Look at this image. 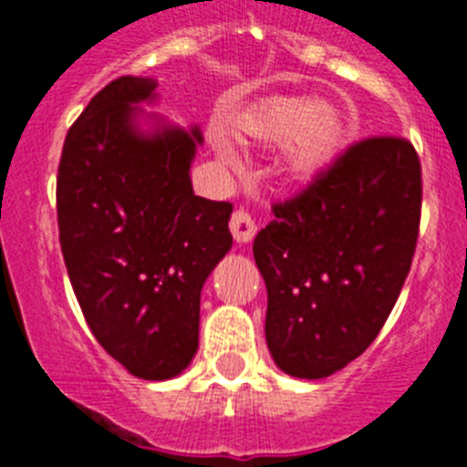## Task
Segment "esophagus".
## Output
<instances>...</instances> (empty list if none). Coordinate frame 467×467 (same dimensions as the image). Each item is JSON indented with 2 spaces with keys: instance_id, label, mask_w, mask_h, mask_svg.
I'll return each mask as SVG.
<instances>
[{
  "instance_id": "obj_1",
  "label": "esophagus",
  "mask_w": 467,
  "mask_h": 467,
  "mask_svg": "<svg viewBox=\"0 0 467 467\" xmlns=\"http://www.w3.org/2000/svg\"><path fill=\"white\" fill-rule=\"evenodd\" d=\"M229 226L234 238H236V243H241V245L253 241L254 234H257V224H254V220L245 213V210H236V213L231 214Z\"/></svg>"
}]
</instances>
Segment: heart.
<instances>
[{
  "mask_svg": "<svg viewBox=\"0 0 467 467\" xmlns=\"http://www.w3.org/2000/svg\"><path fill=\"white\" fill-rule=\"evenodd\" d=\"M241 135L250 142L280 144L285 139V161L295 175L313 177L323 172L341 151L344 121L327 102L271 100L241 121ZM213 147L222 161L238 166L241 150L224 133H213Z\"/></svg>",
  "mask_w": 467,
  "mask_h": 467,
  "instance_id": "obj_1",
  "label": "heart"
}]
</instances>
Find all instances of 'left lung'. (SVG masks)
<instances>
[{
	"label": "left lung",
	"mask_w": 467,
	"mask_h": 467,
	"mask_svg": "<svg viewBox=\"0 0 467 467\" xmlns=\"http://www.w3.org/2000/svg\"><path fill=\"white\" fill-rule=\"evenodd\" d=\"M254 238L266 346L285 374L327 379L377 339L419 238L420 163L400 138L353 144Z\"/></svg>",
	"instance_id": "obj_1"
}]
</instances>
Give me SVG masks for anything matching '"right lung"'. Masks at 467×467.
Returning a JSON list of instances; mask_svg holds the SVG:
<instances>
[{"mask_svg": "<svg viewBox=\"0 0 467 467\" xmlns=\"http://www.w3.org/2000/svg\"><path fill=\"white\" fill-rule=\"evenodd\" d=\"M154 77H121L65 138L57 226L69 283L98 344L144 381L182 374L198 350L201 290L231 250L234 205L193 193L198 126L156 105Z\"/></svg>", "mask_w": 467, "mask_h": 467, "instance_id": "add662e5", "label": "right lung"}]
</instances>
